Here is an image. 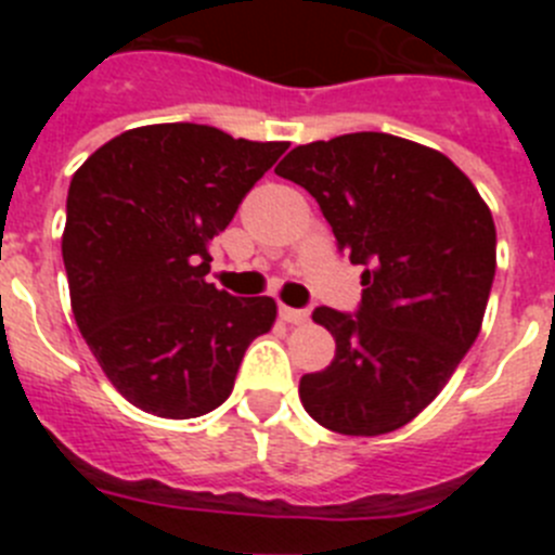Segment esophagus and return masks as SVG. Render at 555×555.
<instances>
[{"label": "esophagus", "instance_id": "1", "mask_svg": "<svg viewBox=\"0 0 555 555\" xmlns=\"http://www.w3.org/2000/svg\"><path fill=\"white\" fill-rule=\"evenodd\" d=\"M281 320L288 322V325H306V322H308V311H306V308L281 306Z\"/></svg>", "mask_w": 555, "mask_h": 555}]
</instances>
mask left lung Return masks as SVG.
<instances>
[{"mask_svg":"<svg viewBox=\"0 0 555 555\" xmlns=\"http://www.w3.org/2000/svg\"><path fill=\"white\" fill-rule=\"evenodd\" d=\"M274 171L320 203L338 247L366 267L356 317L313 311L336 356L302 375V405L345 436L403 428L483 325L498 267L492 210L448 155L389 132L294 146Z\"/></svg>","mask_w":555,"mask_h":555,"instance_id":"1","label":"left lung"}]
</instances>
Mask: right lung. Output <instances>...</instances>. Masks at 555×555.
Masks as SVG:
<instances>
[{
    "instance_id": "1",
    "label": "right lung",
    "mask_w": 555,
    "mask_h": 555,
    "mask_svg": "<svg viewBox=\"0 0 555 555\" xmlns=\"http://www.w3.org/2000/svg\"><path fill=\"white\" fill-rule=\"evenodd\" d=\"M288 150L208 125L121 132L75 171L63 263L72 311L127 403L164 420L219 409L249 341L272 331V297L205 281L210 242Z\"/></svg>"
}]
</instances>
